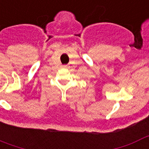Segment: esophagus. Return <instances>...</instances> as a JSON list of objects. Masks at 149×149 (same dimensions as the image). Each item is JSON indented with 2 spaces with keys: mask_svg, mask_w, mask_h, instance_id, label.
<instances>
[{
  "mask_svg": "<svg viewBox=\"0 0 149 149\" xmlns=\"http://www.w3.org/2000/svg\"><path fill=\"white\" fill-rule=\"evenodd\" d=\"M62 67H63L64 69H68V68H69V65H63Z\"/></svg>",
  "mask_w": 149,
  "mask_h": 149,
  "instance_id": "1",
  "label": "esophagus"
}]
</instances>
